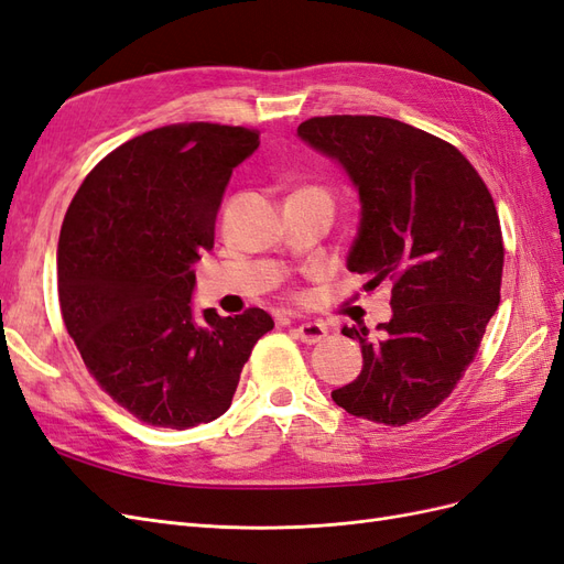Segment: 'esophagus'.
<instances>
[{
	"mask_svg": "<svg viewBox=\"0 0 564 564\" xmlns=\"http://www.w3.org/2000/svg\"><path fill=\"white\" fill-rule=\"evenodd\" d=\"M296 336L303 340V344L313 346V344H319V340L327 336V327L319 322H303L296 327Z\"/></svg>",
	"mask_w": 564,
	"mask_h": 564,
	"instance_id": "34e87169",
	"label": "esophagus"
}]
</instances>
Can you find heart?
Wrapping results in <instances>:
<instances>
[{
  "label": "heart",
  "mask_w": 564,
  "mask_h": 564,
  "mask_svg": "<svg viewBox=\"0 0 564 564\" xmlns=\"http://www.w3.org/2000/svg\"><path fill=\"white\" fill-rule=\"evenodd\" d=\"M296 193H308V195H319V197H324V199H329V193L324 191V187H319V185H305V187H299ZM294 193V195H296ZM332 202V199H329Z\"/></svg>",
  "instance_id": "1"
}]
</instances>
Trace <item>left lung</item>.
I'll list each match as a JSON object with an SVG mask.
<instances>
[{"label": "left lung", "instance_id": "8db88e82", "mask_svg": "<svg viewBox=\"0 0 564 564\" xmlns=\"http://www.w3.org/2000/svg\"><path fill=\"white\" fill-rule=\"evenodd\" d=\"M299 135L344 164L362 202L348 268L390 284L392 319L344 327L362 373L332 392L357 419L404 425L431 414L475 360L501 301L503 235L475 166L452 143L377 115H327Z\"/></svg>", "mask_w": 564, "mask_h": 564}]
</instances>
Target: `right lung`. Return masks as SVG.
Instances as JSON below:
<instances>
[{
    "instance_id": "add662e5",
    "label": "right lung",
    "mask_w": 564,
    "mask_h": 564,
    "mask_svg": "<svg viewBox=\"0 0 564 564\" xmlns=\"http://www.w3.org/2000/svg\"><path fill=\"white\" fill-rule=\"evenodd\" d=\"M261 131L212 122L152 129L79 185L58 240V303L89 373L139 421L185 431L228 412L261 308L193 315V263L214 247L232 169Z\"/></svg>"
}]
</instances>
